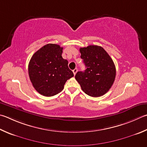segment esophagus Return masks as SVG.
I'll return each mask as SVG.
<instances>
[{"mask_svg": "<svg viewBox=\"0 0 147 147\" xmlns=\"http://www.w3.org/2000/svg\"><path fill=\"white\" fill-rule=\"evenodd\" d=\"M73 73H74V75H75V74H76L77 72H78V69H77V68H75V69H74V70H73Z\"/></svg>", "mask_w": 147, "mask_h": 147, "instance_id": "esophagus-1", "label": "esophagus"}]
</instances>
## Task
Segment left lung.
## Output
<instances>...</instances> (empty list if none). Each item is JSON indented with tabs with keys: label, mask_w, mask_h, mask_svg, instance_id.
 Masks as SVG:
<instances>
[{
	"label": "left lung",
	"mask_w": 147,
	"mask_h": 147,
	"mask_svg": "<svg viewBox=\"0 0 147 147\" xmlns=\"http://www.w3.org/2000/svg\"><path fill=\"white\" fill-rule=\"evenodd\" d=\"M80 52L86 69L78 71L75 78L85 94L92 97L101 96L109 91L115 80L113 60L101 46L81 47Z\"/></svg>",
	"instance_id": "1"
}]
</instances>
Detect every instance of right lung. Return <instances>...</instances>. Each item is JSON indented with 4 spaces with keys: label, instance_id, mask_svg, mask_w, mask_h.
Returning a JSON list of instances; mask_svg holds the SVG:
<instances>
[{
    "label": "right lung",
    "instance_id": "right-lung-1",
    "mask_svg": "<svg viewBox=\"0 0 147 147\" xmlns=\"http://www.w3.org/2000/svg\"><path fill=\"white\" fill-rule=\"evenodd\" d=\"M63 47L48 44L31 57L28 65L30 80L34 89L45 96L60 92L67 80L74 76L68 67V61L62 57Z\"/></svg>",
    "mask_w": 147,
    "mask_h": 147
}]
</instances>
